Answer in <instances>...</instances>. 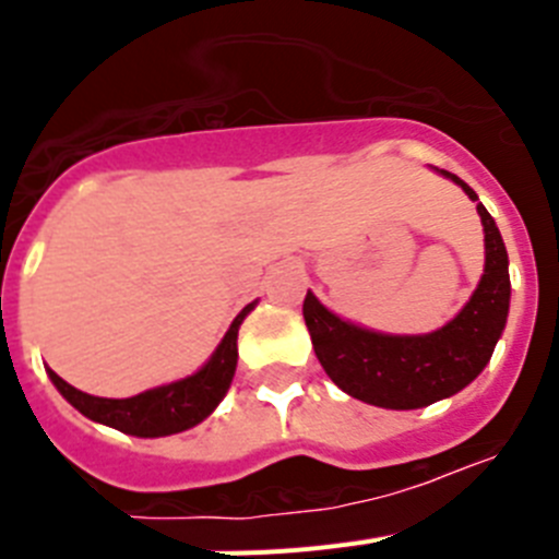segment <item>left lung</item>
<instances>
[{
	"mask_svg": "<svg viewBox=\"0 0 559 559\" xmlns=\"http://www.w3.org/2000/svg\"><path fill=\"white\" fill-rule=\"evenodd\" d=\"M439 173L478 201L459 176ZM476 210L484 226V274L445 328L426 335L374 333L335 316L308 290L305 324L316 358L341 392L369 406L408 412L453 397L490 364L510 313V257L490 212L484 204Z\"/></svg>",
	"mask_w": 559,
	"mask_h": 559,
	"instance_id": "8db88e82",
	"label": "left lung"
}]
</instances>
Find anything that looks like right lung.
Returning a JSON list of instances; mask_svg holds the SVG:
<instances>
[{
    "mask_svg": "<svg viewBox=\"0 0 559 559\" xmlns=\"http://www.w3.org/2000/svg\"><path fill=\"white\" fill-rule=\"evenodd\" d=\"M254 305L257 302L246 305L235 316V322L229 324V330H226L218 347H215V353L210 355V360H206L199 372L187 374L181 380H173V383H165V386L147 389L142 394H133V397H95V394H86L81 389L69 386L67 380L58 378L52 369H47V374L56 383L58 392L63 394L69 406H75L92 423H100V426L117 428V431L142 439L181 433L187 428L204 423L218 408L226 392H229L231 378H235L237 369V330H240L246 316L254 310Z\"/></svg>",
    "mask_w": 559,
    "mask_h": 559,
    "instance_id": "obj_1",
    "label": "right lung"
}]
</instances>
